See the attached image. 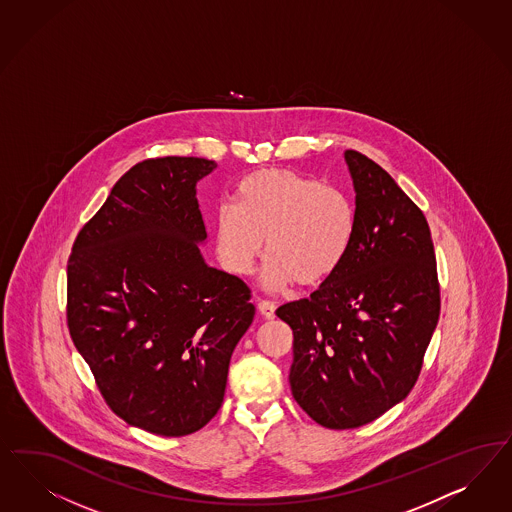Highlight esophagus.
<instances>
[{"label":"esophagus","mask_w":512,"mask_h":512,"mask_svg":"<svg viewBox=\"0 0 512 512\" xmlns=\"http://www.w3.org/2000/svg\"><path fill=\"white\" fill-rule=\"evenodd\" d=\"M275 309H277V305H275L273 301H269V299H260V301H258V311H260L262 316L267 318V320L275 318Z\"/></svg>","instance_id":"esophagus-1"}]
</instances>
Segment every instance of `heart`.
Listing matches in <instances>:
<instances>
[{
    "instance_id": "b5f03b06",
    "label": "heart",
    "mask_w": 512,
    "mask_h": 512,
    "mask_svg": "<svg viewBox=\"0 0 512 512\" xmlns=\"http://www.w3.org/2000/svg\"><path fill=\"white\" fill-rule=\"evenodd\" d=\"M354 209L347 196L288 169L247 175L233 205L216 211V256L233 275H248L265 245L264 282L284 288L326 281L347 256Z\"/></svg>"
}]
</instances>
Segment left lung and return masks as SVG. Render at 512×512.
<instances>
[{
  "label": "left lung",
  "mask_w": 512,
  "mask_h": 512,
  "mask_svg": "<svg viewBox=\"0 0 512 512\" xmlns=\"http://www.w3.org/2000/svg\"><path fill=\"white\" fill-rule=\"evenodd\" d=\"M356 190L347 256L311 297L277 316L294 331L290 388L316 424L360 428L413 390L439 322L428 220L396 181L345 152Z\"/></svg>",
  "instance_id": "8db88e82"
}]
</instances>
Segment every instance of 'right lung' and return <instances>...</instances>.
I'll return each mask as SVG.
<instances>
[{
  "instance_id": "1",
  "label": "right lung",
  "mask_w": 512,
  "mask_h": 512,
  "mask_svg": "<svg viewBox=\"0 0 512 512\" xmlns=\"http://www.w3.org/2000/svg\"><path fill=\"white\" fill-rule=\"evenodd\" d=\"M213 160L126 171L67 262V328L113 413L182 437L220 409L233 348L254 318L247 284L205 264L196 184Z\"/></svg>"
}]
</instances>
